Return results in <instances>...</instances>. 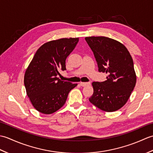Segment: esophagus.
Returning a JSON list of instances; mask_svg holds the SVG:
<instances>
[{
    "mask_svg": "<svg viewBox=\"0 0 153 153\" xmlns=\"http://www.w3.org/2000/svg\"><path fill=\"white\" fill-rule=\"evenodd\" d=\"M91 84L90 82H80L79 85L82 87H85L87 85H89Z\"/></svg>",
    "mask_w": 153,
    "mask_h": 153,
    "instance_id": "34e87169",
    "label": "esophagus"
}]
</instances>
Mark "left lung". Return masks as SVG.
Wrapping results in <instances>:
<instances>
[{
	"label": "left lung",
	"mask_w": 153,
	"mask_h": 153,
	"mask_svg": "<svg viewBox=\"0 0 153 153\" xmlns=\"http://www.w3.org/2000/svg\"><path fill=\"white\" fill-rule=\"evenodd\" d=\"M93 52L99 71L107 74L103 82L92 83L93 94L90 102L105 112H114L128 101L136 84L134 61L120 42L106 37H87Z\"/></svg>",
	"instance_id": "left-lung-1"
}]
</instances>
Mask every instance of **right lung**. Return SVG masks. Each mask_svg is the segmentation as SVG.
Segmentation results:
<instances>
[{
    "label": "right lung",
    "instance_id": "obj_1",
    "mask_svg": "<svg viewBox=\"0 0 153 153\" xmlns=\"http://www.w3.org/2000/svg\"><path fill=\"white\" fill-rule=\"evenodd\" d=\"M79 38H62L47 42L38 48L24 75L27 95L34 108L44 114L61 108L77 83L62 81L58 70H66V60Z\"/></svg>",
    "mask_w": 153,
    "mask_h": 153
}]
</instances>
